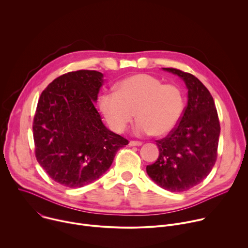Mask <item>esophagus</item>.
<instances>
[{"label": "esophagus", "mask_w": 248, "mask_h": 248, "mask_svg": "<svg viewBox=\"0 0 248 248\" xmlns=\"http://www.w3.org/2000/svg\"><path fill=\"white\" fill-rule=\"evenodd\" d=\"M141 144H142V142H140V141H136V140H130L129 141L130 146H140Z\"/></svg>", "instance_id": "obj_1"}]
</instances>
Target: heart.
<instances>
[{
	"label": "heart",
	"mask_w": 248,
	"mask_h": 248,
	"mask_svg": "<svg viewBox=\"0 0 248 248\" xmlns=\"http://www.w3.org/2000/svg\"><path fill=\"white\" fill-rule=\"evenodd\" d=\"M185 95L174 84L163 82L149 75L126 78L115 85V91L103 92L98 100L100 111L110 127L124 132L135 117L139 119L137 134L163 136L181 121L185 111Z\"/></svg>",
	"instance_id": "b5f03b06"
}]
</instances>
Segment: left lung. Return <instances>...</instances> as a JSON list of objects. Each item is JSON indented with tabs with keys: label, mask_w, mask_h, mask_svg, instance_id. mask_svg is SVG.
<instances>
[{
	"label": "left lung",
	"mask_w": 248,
	"mask_h": 248,
	"mask_svg": "<svg viewBox=\"0 0 248 248\" xmlns=\"http://www.w3.org/2000/svg\"><path fill=\"white\" fill-rule=\"evenodd\" d=\"M163 69L184 79L188 101L178 125L156 140L159 157L146 171L164 189L183 192L199 185L213 169L221 127L214 99L203 83L181 69Z\"/></svg>",
	"instance_id": "1"
}]
</instances>
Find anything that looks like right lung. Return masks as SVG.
<instances>
[{
    "label": "right lung",
    "instance_id": "right-lung-1",
    "mask_svg": "<svg viewBox=\"0 0 248 248\" xmlns=\"http://www.w3.org/2000/svg\"><path fill=\"white\" fill-rule=\"evenodd\" d=\"M103 75L79 69L54 79L33 119L35 156L56 183L82 187L107 170L128 140L109 130L95 108Z\"/></svg>",
    "mask_w": 248,
    "mask_h": 248
}]
</instances>
